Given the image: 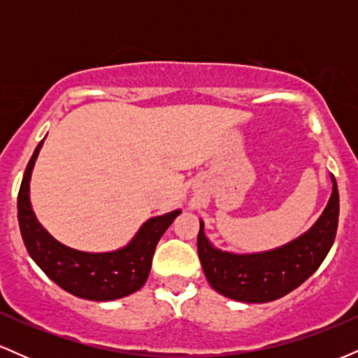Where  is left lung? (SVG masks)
<instances>
[{"label":"left lung","mask_w":358,"mask_h":358,"mask_svg":"<svg viewBox=\"0 0 358 358\" xmlns=\"http://www.w3.org/2000/svg\"><path fill=\"white\" fill-rule=\"evenodd\" d=\"M323 215L301 237L274 250L259 254H231L215 249L200 222L196 249L207 281L217 293L244 303H268L285 296L306 281L327 257L338 227V188Z\"/></svg>","instance_id":"1"}]
</instances>
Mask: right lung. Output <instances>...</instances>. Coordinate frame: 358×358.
I'll return each mask as SVG.
<instances>
[{
  "instance_id": "obj_1",
  "label": "right lung",
  "mask_w": 358,
  "mask_h": 358,
  "mask_svg": "<svg viewBox=\"0 0 358 358\" xmlns=\"http://www.w3.org/2000/svg\"><path fill=\"white\" fill-rule=\"evenodd\" d=\"M43 139L24 170L18 192L20 231L28 254L62 289L90 301H110L134 293L146 282L156 244L180 210L143 224L126 248L114 252H80L57 242L36 220L30 203V176Z\"/></svg>"
}]
</instances>
